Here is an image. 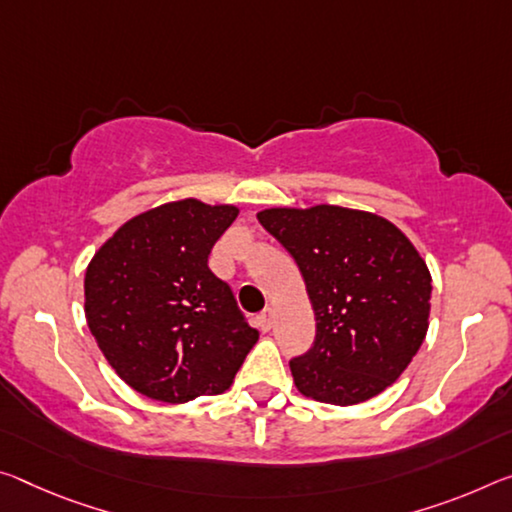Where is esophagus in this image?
<instances>
[{
    "label": "esophagus",
    "instance_id": "esophagus-1",
    "mask_svg": "<svg viewBox=\"0 0 512 512\" xmlns=\"http://www.w3.org/2000/svg\"><path fill=\"white\" fill-rule=\"evenodd\" d=\"M255 323H257V328L262 330V332H269L271 326H273V310H271V307H266V310L259 312Z\"/></svg>",
    "mask_w": 512,
    "mask_h": 512
}]
</instances>
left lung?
<instances>
[{
	"mask_svg": "<svg viewBox=\"0 0 512 512\" xmlns=\"http://www.w3.org/2000/svg\"><path fill=\"white\" fill-rule=\"evenodd\" d=\"M257 218L296 259L314 307V344L289 360L300 394L353 405L383 392L428 330L431 273L415 246L358 209H264Z\"/></svg>",
	"mask_w": 512,
	"mask_h": 512,
	"instance_id": "obj_1",
	"label": "left lung"
}]
</instances>
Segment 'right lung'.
Listing matches in <instances>:
<instances>
[{
  "label": "right lung",
  "instance_id": "obj_1",
  "mask_svg": "<svg viewBox=\"0 0 512 512\" xmlns=\"http://www.w3.org/2000/svg\"><path fill=\"white\" fill-rule=\"evenodd\" d=\"M237 214L168 202L127 221L88 264V328L136 392L166 403L223 394L259 339L207 264Z\"/></svg>",
  "mask_w": 512,
  "mask_h": 512
}]
</instances>
